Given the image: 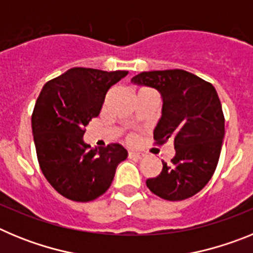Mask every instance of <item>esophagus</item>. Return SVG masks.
Segmentation results:
<instances>
[{
  "label": "esophagus",
  "instance_id": "1",
  "mask_svg": "<svg viewBox=\"0 0 253 253\" xmlns=\"http://www.w3.org/2000/svg\"><path fill=\"white\" fill-rule=\"evenodd\" d=\"M128 156L130 158H138V160H140V158L143 157L142 153H138V152H133V151H129Z\"/></svg>",
  "mask_w": 253,
  "mask_h": 253
}]
</instances>
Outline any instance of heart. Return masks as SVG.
Instances as JSON below:
<instances>
[{"label":"heart","instance_id":"obj_1","mask_svg":"<svg viewBox=\"0 0 253 253\" xmlns=\"http://www.w3.org/2000/svg\"><path fill=\"white\" fill-rule=\"evenodd\" d=\"M129 140H134V137H133V135H130V137H129Z\"/></svg>","mask_w":253,"mask_h":253}]
</instances>
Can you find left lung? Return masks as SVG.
<instances>
[{
    "instance_id": "1",
    "label": "left lung",
    "mask_w": 253,
    "mask_h": 253,
    "mask_svg": "<svg viewBox=\"0 0 253 253\" xmlns=\"http://www.w3.org/2000/svg\"><path fill=\"white\" fill-rule=\"evenodd\" d=\"M162 96V116L153 131L157 144L173 140L176 154L147 187L154 195L178 202L198 194L213 176L224 138V115L215 88L184 69L142 72L131 78Z\"/></svg>"
}]
</instances>
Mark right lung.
I'll return each instance as SVG.
<instances>
[{
    "label": "right lung",
    "instance_id": "1",
    "mask_svg": "<svg viewBox=\"0 0 253 253\" xmlns=\"http://www.w3.org/2000/svg\"><path fill=\"white\" fill-rule=\"evenodd\" d=\"M126 75L75 67L46 82L35 102L31 128L39 166L49 184L69 200L92 202L106 193L118 165L128 157L119 143L97 149L84 142L107 90Z\"/></svg>",
    "mask_w": 253,
    "mask_h": 253
}]
</instances>
